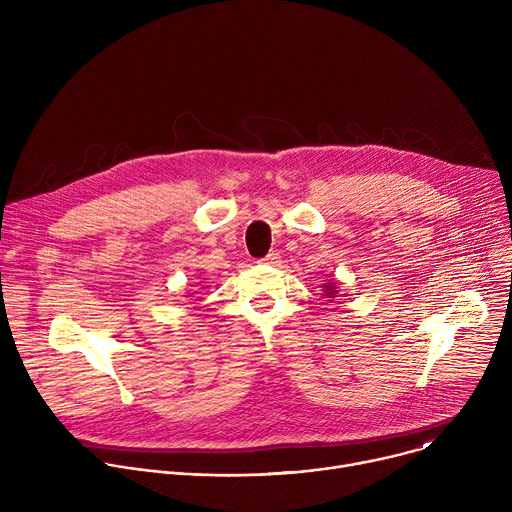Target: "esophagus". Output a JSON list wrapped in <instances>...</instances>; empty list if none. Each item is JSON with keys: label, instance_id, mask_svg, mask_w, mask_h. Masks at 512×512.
Listing matches in <instances>:
<instances>
[{"label": "esophagus", "instance_id": "esophagus-1", "mask_svg": "<svg viewBox=\"0 0 512 512\" xmlns=\"http://www.w3.org/2000/svg\"><path fill=\"white\" fill-rule=\"evenodd\" d=\"M261 261H263V263H267V265H275V263L279 261V253L271 251V253H269V255H265Z\"/></svg>", "mask_w": 512, "mask_h": 512}]
</instances>
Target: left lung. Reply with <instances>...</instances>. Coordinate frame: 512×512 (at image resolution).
Segmentation results:
<instances>
[{
    "instance_id": "8db88e82",
    "label": "left lung",
    "mask_w": 512,
    "mask_h": 512,
    "mask_svg": "<svg viewBox=\"0 0 512 512\" xmlns=\"http://www.w3.org/2000/svg\"><path fill=\"white\" fill-rule=\"evenodd\" d=\"M324 289H326V296L328 298H336V294H338V289L332 285V283H328V285H324Z\"/></svg>"
}]
</instances>
